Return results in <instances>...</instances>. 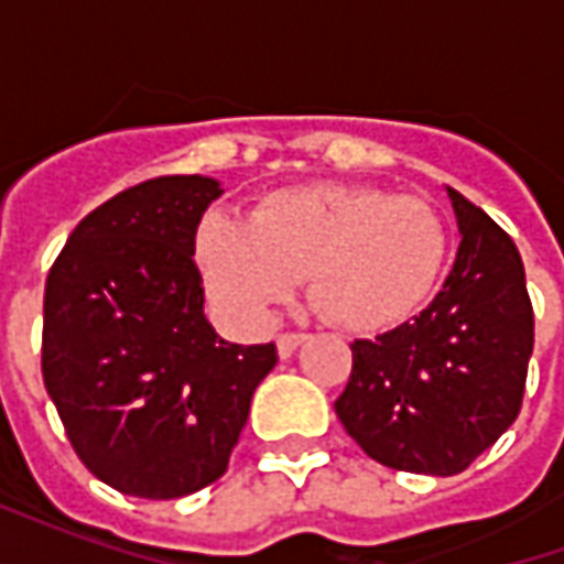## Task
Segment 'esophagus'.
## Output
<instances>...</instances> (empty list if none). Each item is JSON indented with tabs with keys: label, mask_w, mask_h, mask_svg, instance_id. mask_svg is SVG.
I'll return each instance as SVG.
<instances>
[{
	"label": "esophagus",
	"mask_w": 564,
	"mask_h": 564,
	"mask_svg": "<svg viewBox=\"0 0 564 564\" xmlns=\"http://www.w3.org/2000/svg\"><path fill=\"white\" fill-rule=\"evenodd\" d=\"M305 341V332H283L281 338H278V354H281V359H286V356H293Z\"/></svg>",
	"instance_id": "esophagus-1"
}]
</instances>
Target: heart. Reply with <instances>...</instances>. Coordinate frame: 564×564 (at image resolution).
I'll return each mask as SVG.
<instances>
[{"label":"heart","mask_w":564,"mask_h":564,"mask_svg":"<svg viewBox=\"0 0 564 564\" xmlns=\"http://www.w3.org/2000/svg\"><path fill=\"white\" fill-rule=\"evenodd\" d=\"M193 259L223 317L259 326L307 278L319 314L383 332L423 305L447 259V226L429 202L350 184L283 186L238 223H198Z\"/></svg>","instance_id":"b5f03b06"}]
</instances>
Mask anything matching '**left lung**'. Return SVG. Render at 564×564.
<instances>
[{
	"label": "left lung",
	"mask_w": 564,
	"mask_h": 564,
	"mask_svg": "<svg viewBox=\"0 0 564 564\" xmlns=\"http://www.w3.org/2000/svg\"><path fill=\"white\" fill-rule=\"evenodd\" d=\"M459 250L441 293L411 323L350 344L335 414L368 456L411 474L465 471L517 420L534 347L517 245L447 186Z\"/></svg>",
	"instance_id": "1"
}]
</instances>
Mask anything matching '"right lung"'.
<instances>
[{"label":"right lung","mask_w":564,"mask_h":564,"mask_svg":"<svg viewBox=\"0 0 564 564\" xmlns=\"http://www.w3.org/2000/svg\"><path fill=\"white\" fill-rule=\"evenodd\" d=\"M223 189L202 174L129 186L68 235L44 286L42 375L78 459L123 496L181 498L226 474L274 344L205 317L193 241Z\"/></svg>","instance_id":"obj_1"}]
</instances>
